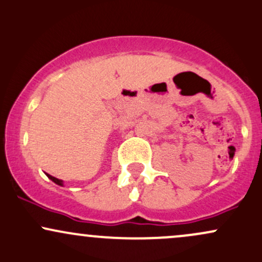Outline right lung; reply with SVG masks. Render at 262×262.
<instances>
[{
    "instance_id": "1",
    "label": "right lung",
    "mask_w": 262,
    "mask_h": 262,
    "mask_svg": "<svg viewBox=\"0 0 262 262\" xmlns=\"http://www.w3.org/2000/svg\"><path fill=\"white\" fill-rule=\"evenodd\" d=\"M47 176H48V178L51 179V181L54 182L55 184H58V186H63V181H61V179H58V178L53 177V176H51V174H47Z\"/></svg>"
}]
</instances>
